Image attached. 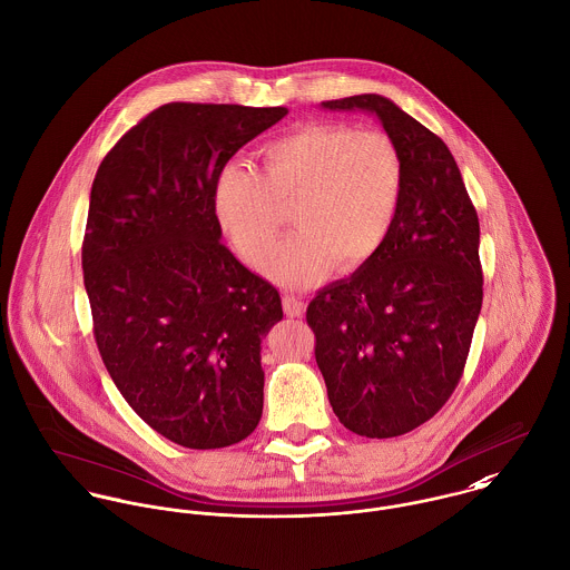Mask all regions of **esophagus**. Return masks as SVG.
<instances>
[{"instance_id": "1", "label": "esophagus", "mask_w": 570, "mask_h": 570, "mask_svg": "<svg viewBox=\"0 0 570 570\" xmlns=\"http://www.w3.org/2000/svg\"><path fill=\"white\" fill-rule=\"evenodd\" d=\"M283 309L289 318H301L305 314V303L301 298H296L294 294H285L283 296Z\"/></svg>"}]
</instances>
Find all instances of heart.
<instances>
[{
  "instance_id": "1",
  "label": "heart",
  "mask_w": 570,
  "mask_h": 570,
  "mask_svg": "<svg viewBox=\"0 0 570 570\" xmlns=\"http://www.w3.org/2000/svg\"><path fill=\"white\" fill-rule=\"evenodd\" d=\"M406 166L382 129L307 122L261 149V173L226 164L213 188L219 228L249 265L276 242L285 210L298 228L276 247L267 272L283 285L316 283L335 265L357 269L389 242L400 215Z\"/></svg>"
}]
</instances>
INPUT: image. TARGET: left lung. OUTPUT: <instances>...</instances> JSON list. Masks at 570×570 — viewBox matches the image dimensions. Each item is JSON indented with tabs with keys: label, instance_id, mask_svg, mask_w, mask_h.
Instances as JSON below:
<instances>
[{
	"label": "left lung",
	"instance_id": "obj_1",
	"mask_svg": "<svg viewBox=\"0 0 570 570\" xmlns=\"http://www.w3.org/2000/svg\"><path fill=\"white\" fill-rule=\"evenodd\" d=\"M323 107L375 114L406 166L389 242L307 307L335 416L391 439L432 419L463 375L483 305L479 215L445 142L393 100L360 94Z\"/></svg>",
	"mask_w": 570,
	"mask_h": 570
}]
</instances>
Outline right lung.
<instances>
[{"label": "right lung", "mask_w": 570, "mask_h": 570, "mask_svg": "<svg viewBox=\"0 0 570 570\" xmlns=\"http://www.w3.org/2000/svg\"><path fill=\"white\" fill-rule=\"evenodd\" d=\"M285 107L168 102L98 166L82 278L100 357L136 414L168 441L215 450L263 414L261 340L278 289L222 244L219 170Z\"/></svg>", "instance_id": "1"}]
</instances>
